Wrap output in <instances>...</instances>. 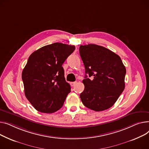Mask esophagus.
Instances as JSON below:
<instances>
[{"instance_id": "1", "label": "esophagus", "mask_w": 149, "mask_h": 149, "mask_svg": "<svg viewBox=\"0 0 149 149\" xmlns=\"http://www.w3.org/2000/svg\"><path fill=\"white\" fill-rule=\"evenodd\" d=\"M76 84H77V82H71L70 85L72 86H74Z\"/></svg>"}]
</instances>
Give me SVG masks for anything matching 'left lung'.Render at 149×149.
Listing matches in <instances>:
<instances>
[{
    "label": "left lung",
    "mask_w": 149,
    "mask_h": 149,
    "mask_svg": "<svg viewBox=\"0 0 149 149\" xmlns=\"http://www.w3.org/2000/svg\"><path fill=\"white\" fill-rule=\"evenodd\" d=\"M79 54L86 74L82 81L85 88L80 94L83 104L95 111L109 109L125 89V66L114 52L94 44L81 45ZM86 74L93 79L87 78Z\"/></svg>",
    "instance_id": "1"
}]
</instances>
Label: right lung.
I'll return each instance as SVG.
<instances>
[{
  "label": "right lung",
  "mask_w": 149,
  "mask_h": 149,
  "mask_svg": "<svg viewBox=\"0 0 149 149\" xmlns=\"http://www.w3.org/2000/svg\"><path fill=\"white\" fill-rule=\"evenodd\" d=\"M74 50V46L55 42L29 57L22 77L26 97L38 111L53 113L63 106L71 87L62 66Z\"/></svg>",
  "instance_id": "add662e5"
}]
</instances>
